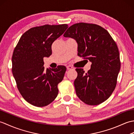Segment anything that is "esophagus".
<instances>
[{
    "label": "esophagus",
    "mask_w": 134,
    "mask_h": 134,
    "mask_svg": "<svg viewBox=\"0 0 134 134\" xmlns=\"http://www.w3.org/2000/svg\"><path fill=\"white\" fill-rule=\"evenodd\" d=\"M67 70H74V68L72 67L71 65H67Z\"/></svg>",
    "instance_id": "esophagus-1"
}]
</instances>
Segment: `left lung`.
<instances>
[{
    "label": "left lung",
    "mask_w": 134,
    "mask_h": 134,
    "mask_svg": "<svg viewBox=\"0 0 134 134\" xmlns=\"http://www.w3.org/2000/svg\"><path fill=\"white\" fill-rule=\"evenodd\" d=\"M63 36L74 38L78 43V56L92 62L87 73L82 69L75 70L78 73L74 81L76 95L87 105L102 103L114 91L120 70L116 42L104 28L84 22L72 25Z\"/></svg>",
    "instance_id": "1"
}]
</instances>
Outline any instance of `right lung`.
I'll return each mask as SVG.
<instances>
[{"label":"right lung","instance_id":"obj_1","mask_svg":"<svg viewBox=\"0 0 134 134\" xmlns=\"http://www.w3.org/2000/svg\"><path fill=\"white\" fill-rule=\"evenodd\" d=\"M68 25H45L30 28L20 38L12 56V72L23 98L37 107L47 106L58 96V85L66 67H44V58L52 55V44L67 29Z\"/></svg>","mask_w":134,"mask_h":134}]
</instances>
